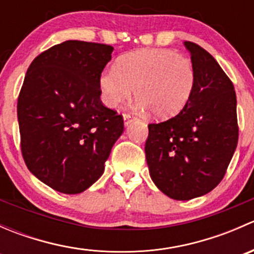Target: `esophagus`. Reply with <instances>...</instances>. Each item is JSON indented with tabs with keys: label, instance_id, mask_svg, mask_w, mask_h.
<instances>
[{
	"label": "esophagus",
	"instance_id": "esophagus-1",
	"mask_svg": "<svg viewBox=\"0 0 254 254\" xmlns=\"http://www.w3.org/2000/svg\"><path fill=\"white\" fill-rule=\"evenodd\" d=\"M123 117H124V125H125V127H127V125H129L130 123H131L132 120L135 119L134 115L129 114V113H124V115H123Z\"/></svg>",
	"mask_w": 254,
	"mask_h": 254
}]
</instances>
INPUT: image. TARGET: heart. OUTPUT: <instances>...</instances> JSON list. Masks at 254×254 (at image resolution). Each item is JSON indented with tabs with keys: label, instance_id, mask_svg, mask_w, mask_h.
Wrapping results in <instances>:
<instances>
[{
	"label": "heart",
	"instance_id": "1",
	"mask_svg": "<svg viewBox=\"0 0 254 254\" xmlns=\"http://www.w3.org/2000/svg\"><path fill=\"white\" fill-rule=\"evenodd\" d=\"M195 86V68L175 51L142 50L127 54L99 77L103 103L115 108L131 97L160 118L176 115L186 107Z\"/></svg>",
	"mask_w": 254,
	"mask_h": 254
}]
</instances>
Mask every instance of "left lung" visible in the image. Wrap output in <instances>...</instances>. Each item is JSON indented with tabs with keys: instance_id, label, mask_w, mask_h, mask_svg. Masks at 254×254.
I'll return each mask as SVG.
<instances>
[{
	"instance_id": "1",
	"label": "left lung",
	"mask_w": 254,
	"mask_h": 254,
	"mask_svg": "<svg viewBox=\"0 0 254 254\" xmlns=\"http://www.w3.org/2000/svg\"><path fill=\"white\" fill-rule=\"evenodd\" d=\"M195 68L190 99L171 119L148 124L146 161L153 183L176 200L211 191L224 178L238 141L236 93L209 53L184 42Z\"/></svg>"
}]
</instances>
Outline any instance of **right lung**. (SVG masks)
<instances>
[{
    "instance_id": "add662e5",
    "label": "right lung",
    "mask_w": 254,
    "mask_h": 254,
    "mask_svg": "<svg viewBox=\"0 0 254 254\" xmlns=\"http://www.w3.org/2000/svg\"><path fill=\"white\" fill-rule=\"evenodd\" d=\"M113 50L67 40L39 54L25 73L17 103L23 160L60 193L89 188L124 131L123 115L101 101L99 77Z\"/></svg>"
}]
</instances>
